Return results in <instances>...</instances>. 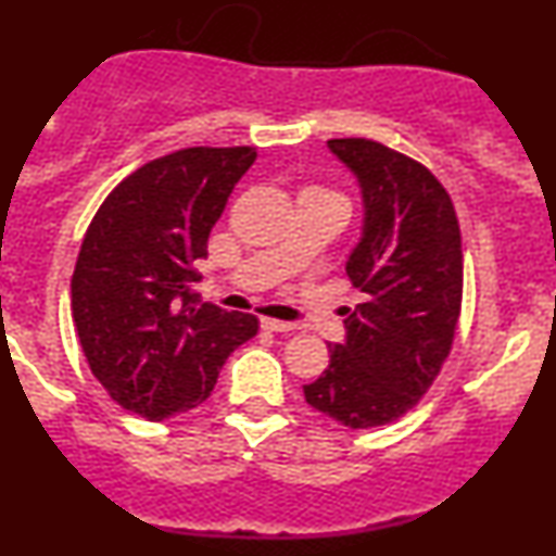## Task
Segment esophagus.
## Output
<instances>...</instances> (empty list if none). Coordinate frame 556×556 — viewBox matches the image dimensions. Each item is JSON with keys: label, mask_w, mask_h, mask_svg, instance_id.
Returning a JSON list of instances; mask_svg holds the SVG:
<instances>
[{"label": "esophagus", "mask_w": 556, "mask_h": 556, "mask_svg": "<svg viewBox=\"0 0 556 556\" xmlns=\"http://www.w3.org/2000/svg\"><path fill=\"white\" fill-rule=\"evenodd\" d=\"M261 329L277 331V334H282V331H292V329H295V324H290V321H277V318H261Z\"/></svg>", "instance_id": "34e87169"}]
</instances>
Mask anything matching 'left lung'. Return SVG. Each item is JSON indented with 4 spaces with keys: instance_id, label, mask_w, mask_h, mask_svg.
Masks as SVG:
<instances>
[{
    "instance_id": "8db88e82",
    "label": "left lung",
    "mask_w": 556,
    "mask_h": 556,
    "mask_svg": "<svg viewBox=\"0 0 556 556\" xmlns=\"http://www.w3.org/2000/svg\"><path fill=\"white\" fill-rule=\"evenodd\" d=\"M327 149L353 172L363 201L350 282L363 303L348 311L344 342L305 402L348 429L405 416L450 355L463 303V248L455 206L424 164L366 138Z\"/></svg>"
}]
</instances>
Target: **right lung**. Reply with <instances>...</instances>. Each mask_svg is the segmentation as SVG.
<instances>
[{
  "mask_svg": "<svg viewBox=\"0 0 556 556\" xmlns=\"http://www.w3.org/2000/svg\"><path fill=\"white\" fill-rule=\"evenodd\" d=\"M256 149H182L125 177L96 212L73 274V321L110 397L149 420L208 400L258 318L201 303L198 258Z\"/></svg>",
  "mask_w": 556,
  "mask_h": 556,
  "instance_id": "obj_1",
  "label": "right lung"
}]
</instances>
